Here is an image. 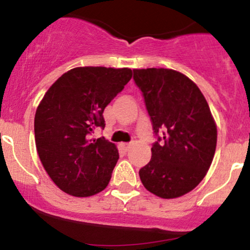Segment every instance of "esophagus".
<instances>
[{
  "label": "esophagus",
  "mask_w": 250,
  "mask_h": 250,
  "mask_svg": "<svg viewBox=\"0 0 250 250\" xmlns=\"http://www.w3.org/2000/svg\"><path fill=\"white\" fill-rule=\"evenodd\" d=\"M130 146H132V144H129V143H121V147H122L125 151L129 150Z\"/></svg>",
  "instance_id": "34e87169"
}]
</instances>
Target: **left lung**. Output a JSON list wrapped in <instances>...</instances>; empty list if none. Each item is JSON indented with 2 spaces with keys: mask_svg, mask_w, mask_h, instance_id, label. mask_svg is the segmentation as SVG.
<instances>
[{
  "mask_svg": "<svg viewBox=\"0 0 250 250\" xmlns=\"http://www.w3.org/2000/svg\"><path fill=\"white\" fill-rule=\"evenodd\" d=\"M153 130L162 132L151 160L139 170L147 191L178 198L192 191L208 172L218 129L206 98L193 81L172 69H134Z\"/></svg>",
  "mask_w": 250,
  "mask_h": 250,
  "instance_id": "8db88e82",
  "label": "left lung"
}]
</instances>
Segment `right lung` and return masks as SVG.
<instances>
[{"instance_id": "1", "label": "right lung", "mask_w": 250, "mask_h": 250, "mask_svg": "<svg viewBox=\"0 0 250 250\" xmlns=\"http://www.w3.org/2000/svg\"><path fill=\"white\" fill-rule=\"evenodd\" d=\"M128 67L81 66L62 75L35 115V143L53 183L75 197L102 192L118 161L115 144L90 138L105 127L104 109L132 78Z\"/></svg>"}]
</instances>
